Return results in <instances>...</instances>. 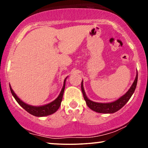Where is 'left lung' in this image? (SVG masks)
Returning <instances> with one entry per match:
<instances>
[{
  "instance_id": "obj_1",
  "label": "left lung",
  "mask_w": 148,
  "mask_h": 148,
  "mask_svg": "<svg viewBox=\"0 0 148 148\" xmlns=\"http://www.w3.org/2000/svg\"><path fill=\"white\" fill-rule=\"evenodd\" d=\"M137 77H138V74L136 75V77L135 79L133 82L132 86L130 88V89L127 91L125 94L119 98L118 100L114 101V102H110V103H99V102H95L93 101L90 100L88 97H87L86 93H85L84 88V84H83V81L82 82V91L83 93V96L86 100V104L90 109L92 110L95 111L96 112L99 113H114L116 112V111L120 110L121 108L126 104V103L131 98V96H132L133 93H134L135 88L137 86Z\"/></svg>"
}]
</instances>
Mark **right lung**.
Instances as JSON below:
<instances>
[{"label":"right lung","instance_id":"right-lung-1","mask_svg":"<svg viewBox=\"0 0 148 148\" xmlns=\"http://www.w3.org/2000/svg\"><path fill=\"white\" fill-rule=\"evenodd\" d=\"M64 81V84L63 87H62L61 92H60V94L58 95V96L56 98L54 101H52V102L49 103V104L44 105V106H31V105H29L26 103L23 102V101L18 98L17 95L15 94V92H13V90H12L11 86L10 87V90H11V92L12 95H13L14 98L17 101L18 104H19L20 106H21L22 108L34 116H48V115H50L53 114L56 112V110L59 108L60 106V104H61L62 96H63V93L64 91V88H65V82L66 79Z\"/></svg>","mask_w":148,"mask_h":148}]
</instances>
